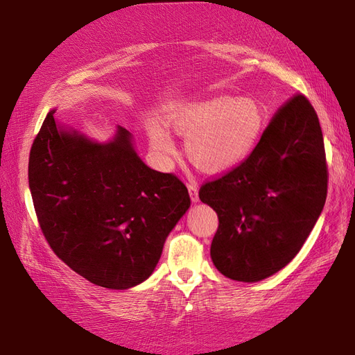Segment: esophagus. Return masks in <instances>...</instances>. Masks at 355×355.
Listing matches in <instances>:
<instances>
[{"label":"esophagus","mask_w":355,"mask_h":355,"mask_svg":"<svg viewBox=\"0 0 355 355\" xmlns=\"http://www.w3.org/2000/svg\"><path fill=\"white\" fill-rule=\"evenodd\" d=\"M187 187H188V191H189L191 200L194 201V202H198L200 201V198H198V187H197L196 182H188Z\"/></svg>","instance_id":"34e87169"}]
</instances>
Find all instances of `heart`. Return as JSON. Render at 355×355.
Instances as JSON below:
<instances>
[{"label": "heart", "instance_id": "heart-1", "mask_svg": "<svg viewBox=\"0 0 355 355\" xmlns=\"http://www.w3.org/2000/svg\"><path fill=\"white\" fill-rule=\"evenodd\" d=\"M265 114L252 99L216 96L187 103L168 115V125L187 137V154L198 168L220 173L247 158L262 135ZM149 141L161 154H173L175 144L159 125L149 128Z\"/></svg>", "mask_w": 355, "mask_h": 355}]
</instances>
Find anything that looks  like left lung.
I'll return each instance as SVG.
<instances>
[{
	"label": "left lung",
	"instance_id": "obj_1",
	"mask_svg": "<svg viewBox=\"0 0 355 355\" xmlns=\"http://www.w3.org/2000/svg\"><path fill=\"white\" fill-rule=\"evenodd\" d=\"M327 182L317 112L297 93L277 110L249 157L200 187V200L219 218L210 245L214 266L244 283L280 271L313 231Z\"/></svg>",
	"mask_w": 355,
	"mask_h": 355
}]
</instances>
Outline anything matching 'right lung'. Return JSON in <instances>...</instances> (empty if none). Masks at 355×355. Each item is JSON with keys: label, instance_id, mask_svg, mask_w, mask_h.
Instances as JSON below:
<instances>
[{"label": "right lung", "instance_id": "obj_1", "mask_svg": "<svg viewBox=\"0 0 355 355\" xmlns=\"http://www.w3.org/2000/svg\"><path fill=\"white\" fill-rule=\"evenodd\" d=\"M53 114L34 139L28 166L42 235L93 284L124 290L145 282L189 207L185 184L145 166L125 128L118 127L110 144H93L58 130Z\"/></svg>", "mask_w": 355, "mask_h": 355}]
</instances>
